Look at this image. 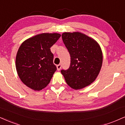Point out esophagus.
Listing matches in <instances>:
<instances>
[{
  "label": "esophagus",
  "instance_id": "esophagus-1",
  "mask_svg": "<svg viewBox=\"0 0 125 125\" xmlns=\"http://www.w3.org/2000/svg\"><path fill=\"white\" fill-rule=\"evenodd\" d=\"M56 67H57V70H58V71H59V70H61V67H62V65H61V64H58V65L56 66Z\"/></svg>",
  "mask_w": 125,
  "mask_h": 125
}]
</instances>
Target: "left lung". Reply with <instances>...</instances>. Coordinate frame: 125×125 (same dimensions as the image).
I'll return each mask as SVG.
<instances>
[{"label": "left lung", "mask_w": 125, "mask_h": 125, "mask_svg": "<svg viewBox=\"0 0 125 125\" xmlns=\"http://www.w3.org/2000/svg\"><path fill=\"white\" fill-rule=\"evenodd\" d=\"M62 37L71 62L69 68L61 73L69 87L82 89L93 83L100 73L103 60L101 48L95 40L82 32H63Z\"/></svg>", "instance_id": "8db88e82"}]
</instances>
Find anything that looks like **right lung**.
<instances>
[{
  "label": "right lung",
  "mask_w": 125,
  "mask_h": 125,
  "mask_svg": "<svg viewBox=\"0 0 125 125\" xmlns=\"http://www.w3.org/2000/svg\"><path fill=\"white\" fill-rule=\"evenodd\" d=\"M58 33H41L25 40L16 57L17 74L25 85L40 91L45 88L56 70L50 48L61 37Z\"/></svg>",
  "instance_id": "add662e5"
}]
</instances>
